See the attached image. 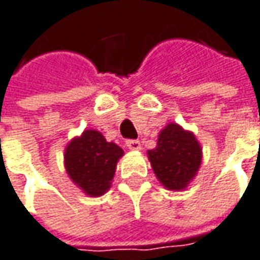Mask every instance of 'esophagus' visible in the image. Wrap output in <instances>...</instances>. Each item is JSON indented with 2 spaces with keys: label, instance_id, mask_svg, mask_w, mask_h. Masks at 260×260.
Returning a JSON list of instances; mask_svg holds the SVG:
<instances>
[{
  "label": "esophagus",
  "instance_id": "obj_1",
  "mask_svg": "<svg viewBox=\"0 0 260 260\" xmlns=\"http://www.w3.org/2000/svg\"><path fill=\"white\" fill-rule=\"evenodd\" d=\"M126 146L130 150H140L142 149V144L139 140H127Z\"/></svg>",
  "mask_w": 260,
  "mask_h": 260
}]
</instances>
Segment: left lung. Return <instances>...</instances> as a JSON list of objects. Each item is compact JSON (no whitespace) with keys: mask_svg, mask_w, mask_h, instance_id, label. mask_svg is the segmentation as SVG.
Masks as SVG:
<instances>
[{"mask_svg":"<svg viewBox=\"0 0 260 260\" xmlns=\"http://www.w3.org/2000/svg\"><path fill=\"white\" fill-rule=\"evenodd\" d=\"M151 169L167 190H184L202 163V147L191 132L176 123L167 124L157 139V146L147 151Z\"/></svg>","mask_w":260,"mask_h":260,"instance_id":"1","label":"left lung"}]
</instances>
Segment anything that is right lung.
<instances>
[{"label":"right lung","instance_id":"obj_1","mask_svg":"<svg viewBox=\"0 0 260 260\" xmlns=\"http://www.w3.org/2000/svg\"><path fill=\"white\" fill-rule=\"evenodd\" d=\"M123 154V149L107 142L100 132L85 130L67 144L64 165L70 179L85 194L97 198L110 189L118 158Z\"/></svg>","mask_w":260,"mask_h":260}]
</instances>
